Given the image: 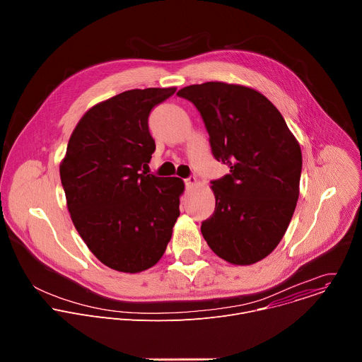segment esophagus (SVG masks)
Returning a JSON list of instances; mask_svg holds the SVG:
<instances>
[{"label":"esophagus","instance_id":"obj_1","mask_svg":"<svg viewBox=\"0 0 362 362\" xmlns=\"http://www.w3.org/2000/svg\"><path fill=\"white\" fill-rule=\"evenodd\" d=\"M196 177L194 176H189L187 179H185V185H186V187L189 189V187H193L194 185H196Z\"/></svg>","mask_w":362,"mask_h":362}]
</instances>
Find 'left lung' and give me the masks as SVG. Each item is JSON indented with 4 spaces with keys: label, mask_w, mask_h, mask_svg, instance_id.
I'll return each mask as SVG.
<instances>
[{
    "label": "left lung",
    "mask_w": 362,
    "mask_h": 362,
    "mask_svg": "<svg viewBox=\"0 0 362 362\" xmlns=\"http://www.w3.org/2000/svg\"><path fill=\"white\" fill-rule=\"evenodd\" d=\"M209 133L212 154L229 173L212 180L216 204L200 230L229 264L252 265L284 238L299 196L300 147L272 103L253 88L208 81L187 86Z\"/></svg>",
    "instance_id": "8db88e82"
}]
</instances>
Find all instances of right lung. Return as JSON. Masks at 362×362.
<instances>
[{"label": "right lung", "instance_id": "obj_1", "mask_svg": "<svg viewBox=\"0 0 362 362\" xmlns=\"http://www.w3.org/2000/svg\"><path fill=\"white\" fill-rule=\"evenodd\" d=\"M175 91L134 88L98 103L76 126L60 165L77 232L101 264L119 272L156 265L180 215L183 180L141 172L156 150L148 115Z\"/></svg>", "mask_w": 362, "mask_h": 362}]
</instances>
